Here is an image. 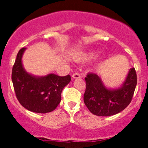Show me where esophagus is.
<instances>
[{
  "instance_id": "esophagus-1",
  "label": "esophagus",
  "mask_w": 148,
  "mask_h": 148,
  "mask_svg": "<svg viewBox=\"0 0 148 148\" xmlns=\"http://www.w3.org/2000/svg\"><path fill=\"white\" fill-rule=\"evenodd\" d=\"M81 74L78 72H75L72 74V77L74 79H79V78H81Z\"/></svg>"
}]
</instances>
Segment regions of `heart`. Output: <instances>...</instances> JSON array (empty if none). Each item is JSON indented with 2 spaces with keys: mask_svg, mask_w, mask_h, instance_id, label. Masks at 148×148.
Segmentation results:
<instances>
[{
  "mask_svg": "<svg viewBox=\"0 0 148 148\" xmlns=\"http://www.w3.org/2000/svg\"><path fill=\"white\" fill-rule=\"evenodd\" d=\"M97 55V52L92 51H88L86 53H83L82 54L79 56V60L81 61H87L95 58Z\"/></svg>",
  "mask_w": 148,
  "mask_h": 148,
  "instance_id": "heart-1",
  "label": "heart"
}]
</instances>
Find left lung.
<instances>
[{
	"instance_id": "8db88e82",
	"label": "left lung",
	"mask_w": 148,
	"mask_h": 148,
	"mask_svg": "<svg viewBox=\"0 0 148 148\" xmlns=\"http://www.w3.org/2000/svg\"><path fill=\"white\" fill-rule=\"evenodd\" d=\"M85 80L84 103L92 114L98 116H110L123 111L132 101L137 84L134 67L129 71L123 86L116 90L107 89L95 73H88Z\"/></svg>"
}]
</instances>
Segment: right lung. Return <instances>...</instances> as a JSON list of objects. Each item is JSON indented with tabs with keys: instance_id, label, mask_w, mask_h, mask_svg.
<instances>
[{
	"instance_id": "1",
	"label": "right lung",
	"mask_w": 148,
	"mask_h": 148,
	"mask_svg": "<svg viewBox=\"0 0 148 148\" xmlns=\"http://www.w3.org/2000/svg\"><path fill=\"white\" fill-rule=\"evenodd\" d=\"M25 48L18 52L12 67V81L18 102L28 111L46 113L55 110L60 102L61 92L70 82L69 74L60 76L50 74L35 77L23 69L21 58Z\"/></svg>"
}]
</instances>
